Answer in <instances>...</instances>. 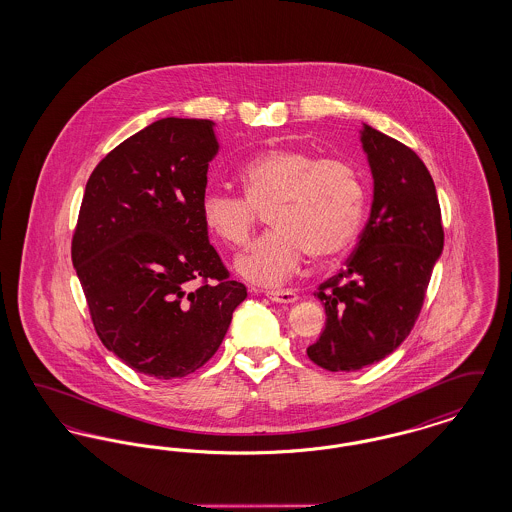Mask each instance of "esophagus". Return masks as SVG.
<instances>
[{"label": "esophagus", "mask_w": 512, "mask_h": 512, "mask_svg": "<svg viewBox=\"0 0 512 512\" xmlns=\"http://www.w3.org/2000/svg\"><path fill=\"white\" fill-rule=\"evenodd\" d=\"M265 295H267L270 301L280 303V305H292V303L299 299V295L293 292V290H268V292H265Z\"/></svg>", "instance_id": "obj_1"}]
</instances>
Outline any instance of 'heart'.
I'll return each mask as SVG.
<instances>
[{
	"label": "heart",
	"mask_w": 512,
	"mask_h": 512,
	"mask_svg": "<svg viewBox=\"0 0 512 512\" xmlns=\"http://www.w3.org/2000/svg\"><path fill=\"white\" fill-rule=\"evenodd\" d=\"M244 195L209 188L199 213L222 244L249 242L257 211H268L274 228L244 251L234 267L259 286L286 282L305 253L328 263L343 255L361 230L365 186L359 171L341 159H322L301 147H270L247 159L238 171Z\"/></svg>",
	"instance_id": "heart-1"
}]
</instances>
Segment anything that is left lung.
Wrapping results in <instances>:
<instances>
[{"label":"left lung","instance_id":"obj_1","mask_svg":"<svg viewBox=\"0 0 512 512\" xmlns=\"http://www.w3.org/2000/svg\"><path fill=\"white\" fill-rule=\"evenodd\" d=\"M374 180L370 217L353 255L315 297L326 324L307 355L330 372H353L393 353L413 330L443 251L438 194L411 147L363 124Z\"/></svg>","mask_w":512,"mask_h":512}]
</instances>
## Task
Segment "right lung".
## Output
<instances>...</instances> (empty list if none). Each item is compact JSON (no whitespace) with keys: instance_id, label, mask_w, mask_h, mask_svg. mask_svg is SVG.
Here are the masks:
<instances>
[{"instance_id":"add662e5","label":"right lung","mask_w":512,"mask_h":512,"mask_svg":"<svg viewBox=\"0 0 512 512\" xmlns=\"http://www.w3.org/2000/svg\"><path fill=\"white\" fill-rule=\"evenodd\" d=\"M217 153L215 122L169 117L107 153L86 184L73 265L99 340L149 378L205 365L247 297L199 213Z\"/></svg>"}]
</instances>
